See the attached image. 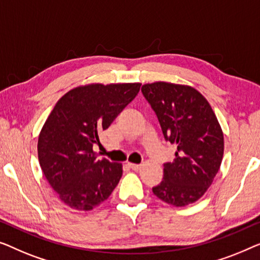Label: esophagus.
Segmentation results:
<instances>
[{
	"label": "esophagus",
	"instance_id": "obj_1",
	"mask_svg": "<svg viewBox=\"0 0 260 260\" xmlns=\"http://www.w3.org/2000/svg\"><path fill=\"white\" fill-rule=\"evenodd\" d=\"M128 167L132 168V170H133V171H139L141 168V165H137V164L128 162Z\"/></svg>",
	"mask_w": 260,
	"mask_h": 260
}]
</instances>
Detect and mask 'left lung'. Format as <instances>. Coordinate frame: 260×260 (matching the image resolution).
<instances>
[{
  "instance_id": "left-lung-1",
  "label": "left lung",
  "mask_w": 260,
  "mask_h": 260,
  "mask_svg": "<svg viewBox=\"0 0 260 260\" xmlns=\"http://www.w3.org/2000/svg\"><path fill=\"white\" fill-rule=\"evenodd\" d=\"M141 92L158 116L166 141L177 145L175 158L164 164V179L152 188L173 206L196 203L210 187L224 155V134L206 99L191 86L146 83Z\"/></svg>"
}]
</instances>
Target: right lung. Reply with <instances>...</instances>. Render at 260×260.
<instances>
[{"mask_svg": "<svg viewBox=\"0 0 260 260\" xmlns=\"http://www.w3.org/2000/svg\"><path fill=\"white\" fill-rule=\"evenodd\" d=\"M141 83H92L66 93L56 102L39 135L41 170L61 202L90 211L112 194L122 164L98 159L99 133L107 129L140 90Z\"/></svg>", "mask_w": 260, "mask_h": 260, "instance_id": "right-lung-1", "label": "right lung"}]
</instances>
